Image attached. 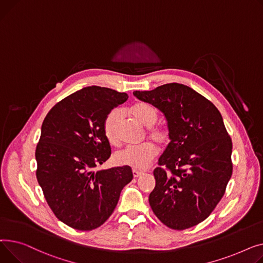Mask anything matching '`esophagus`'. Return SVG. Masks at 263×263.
Listing matches in <instances>:
<instances>
[{"instance_id": "esophagus-1", "label": "esophagus", "mask_w": 263, "mask_h": 263, "mask_svg": "<svg viewBox=\"0 0 263 263\" xmlns=\"http://www.w3.org/2000/svg\"><path fill=\"white\" fill-rule=\"evenodd\" d=\"M143 173L140 172V171H137V170H133V175L134 177H139L140 175H142Z\"/></svg>"}]
</instances>
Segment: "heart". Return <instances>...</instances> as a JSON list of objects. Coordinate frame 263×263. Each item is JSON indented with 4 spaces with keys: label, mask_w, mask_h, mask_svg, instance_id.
<instances>
[{
    "label": "heart",
    "mask_w": 263,
    "mask_h": 263,
    "mask_svg": "<svg viewBox=\"0 0 263 263\" xmlns=\"http://www.w3.org/2000/svg\"><path fill=\"white\" fill-rule=\"evenodd\" d=\"M130 114L139 122L148 128V137L159 145H165L171 139V132L165 125H155L158 120V111L154 106L147 103H138L130 108ZM121 120V111L114 109L103 121V133L107 141L112 145L119 143L118 126ZM157 149L153 143L145 142L140 145L127 146L118 152L115 161L119 165L133 167L134 170H144L155 159Z\"/></svg>",
    "instance_id": "heart-1"
}]
</instances>
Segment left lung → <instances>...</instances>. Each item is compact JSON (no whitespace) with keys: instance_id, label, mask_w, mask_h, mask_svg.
Returning <instances> with one entry per match:
<instances>
[{"instance_id":"obj_1","label":"left lung","mask_w":263,"mask_h":263,"mask_svg":"<svg viewBox=\"0 0 263 263\" xmlns=\"http://www.w3.org/2000/svg\"><path fill=\"white\" fill-rule=\"evenodd\" d=\"M134 96L161 110L171 132L154 170L151 208L168 228L193 227L217 207L233 174V142L223 118L209 100L178 83Z\"/></svg>"}]
</instances>
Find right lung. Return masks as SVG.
I'll return each instance as SVG.
<instances>
[{
    "label": "right lung",
    "instance_id": "add662e5",
    "mask_svg": "<svg viewBox=\"0 0 263 263\" xmlns=\"http://www.w3.org/2000/svg\"><path fill=\"white\" fill-rule=\"evenodd\" d=\"M125 92L92 86L58 102L46 115L36 147V176L56 218L77 230L103 225L114 212L129 166L93 172L111 155L103 121L126 102Z\"/></svg>",
    "mask_w": 263,
    "mask_h": 263
}]
</instances>
